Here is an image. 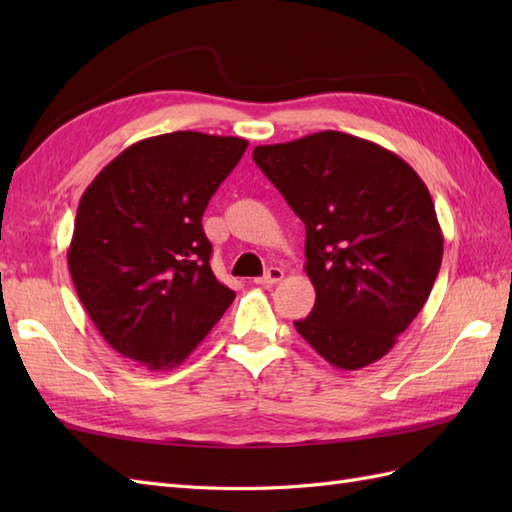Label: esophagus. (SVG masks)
<instances>
[{"instance_id":"obj_1","label":"esophagus","mask_w":512,"mask_h":512,"mask_svg":"<svg viewBox=\"0 0 512 512\" xmlns=\"http://www.w3.org/2000/svg\"><path fill=\"white\" fill-rule=\"evenodd\" d=\"M281 279H284V270L277 268V266H270L266 270L264 277H257L255 279V284H259V286H273V284H277V281H281Z\"/></svg>"}]
</instances>
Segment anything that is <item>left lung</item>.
I'll return each mask as SVG.
<instances>
[{
  "mask_svg": "<svg viewBox=\"0 0 512 512\" xmlns=\"http://www.w3.org/2000/svg\"><path fill=\"white\" fill-rule=\"evenodd\" d=\"M253 160L306 224L317 299L297 332L339 369L376 363L418 317L442 264L427 184L394 151L332 129L259 145Z\"/></svg>",
  "mask_w": 512,
  "mask_h": 512,
  "instance_id": "left-lung-1",
  "label": "left lung"
}]
</instances>
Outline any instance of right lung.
I'll use <instances>...</instances> for the list:
<instances>
[{"label": "right lung", "mask_w": 512, "mask_h": 512, "mask_svg": "<svg viewBox=\"0 0 512 512\" xmlns=\"http://www.w3.org/2000/svg\"><path fill=\"white\" fill-rule=\"evenodd\" d=\"M248 140L171 132L121 151L81 195L68 268L85 312L118 354L178 367L235 292L215 279L202 215Z\"/></svg>", "instance_id": "obj_1"}]
</instances>
